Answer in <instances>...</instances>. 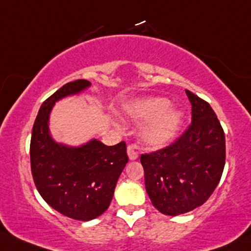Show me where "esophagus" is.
<instances>
[{"instance_id":"esophagus-1","label":"esophagus","mask_w":251,"mask_h":251,"mask_svg":"<svg viewBox=\"0 0 251 251\" xmlns=\"http://www.w3.org/2000/svg\"><path fill=\"white\" fill-rule=\"evenodd\" d=\"M127 155H128V159L130 160H136L137 157H138V152H137V150H136V146L130 144V146L127 147Z\"/></svg>"}]
</instances>
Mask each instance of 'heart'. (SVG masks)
<instances>
[{"label": "heart", "mask_w": 251, "mask_h": 251, "mask_svg": "<svg viewBox=\"0 0 251 251\" xmlns=\"http://www.w3.org/2000/svg\"><path fill=\"white\" fill-rule=\"evenodd\" d=\"M170 101L161 97H148L128 102L124 112L134 121L146 120L141 127V138L151 147H163L176 137L181 124V113L168 107Z\"/></svg>", "instance_id": "obj_1"}]
</instances>
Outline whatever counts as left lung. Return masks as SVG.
<instances>
[{
    "label": "left lung",
    "instance_id": "obj_1",
    "mask_svg": "<svg viewBox=\"0 0 251 251\" xmlns=\"http://www.w3.org/2000/svg\"><path fill=\"white\" fill-rule=\"evenodd\" d=\"M191 124L172 144L142 154L146 190L165 215L194 210L214 192L225 166V133L210 104L185 90Z\"/></svg>",
    "mask_w": 251,
    "mask_h": 251
}]
</instances>
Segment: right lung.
Listing matches in <instances>:
<instances>
[{"instance_id":"obj_1","label":"right lung","mask_w":251,"mask_h":251,"mask_svg":"<svg viewBox=\"0 0 251 251\" xmlns=\"http://www.w3.org/2000/svg\"><path fill=\"white\" fill-rule=\"evenodd\" d=\"M85 79L70 81L39 108L30 144L31 172L43 200L62 215L89 221L103 214L112 202L115 185L128 161L126 143L104 146L92 139L73 148L59 144L49 133V115L56 101L85 90Z\"/></svg>"}]
</instances>
